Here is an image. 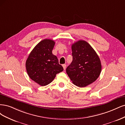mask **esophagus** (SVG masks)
<instances>
[{"mask_svg":"<svg viewBox=\"0 0 125 125\" xmlns=\"http://www.w3.org/2000/svg\"><path fill=\"white\" fill-rule=\"evenodd\" d=\"M62 66H63V67L64 70H65V68H66V64H63Z\"/></svg>","mask_w":125,"mask_h":125,"instance_id":"esophagus-1","label":"esophagus"}]
</instances>
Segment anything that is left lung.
Listing matches in <instances>:
<instances>
[{"label":"left lung","instance_id":"left-lung-1","mask_svg":"<svg viewBox=\"0 0 125 125\" xmlns=\"http://www.w3.org/2000/svg\"><path fill=\"white\" fill-rule=\"evenodd\" d=\"M73 61L66 69V73L75 85L84 87L97 79L102 69L100 59L96 52L84 41L72 45Z\"/></svg>","mask_w":125,"mask_h":125}]
</instances>
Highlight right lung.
Returning a JSON list of instances; mask_svg holds the SVG:
<instances>
[{
  "label": "right lung",
  "instance_id": "1",
  "mask_svg": "<svg viewBox=\"0 0 125 125\" xmlns=\"http://www.w3.org/2000/svg\"><path fill=\"white\" fill-rule=\"evenodd\" d=\"M54 45L52 40H42L34 47L26 61L28 75L41 86L49 84L56 75L63 71L58 58L52 54Z\"/></svg>",
  "mask_w": 125,
  "mask_h": 125
}]
</instances>
